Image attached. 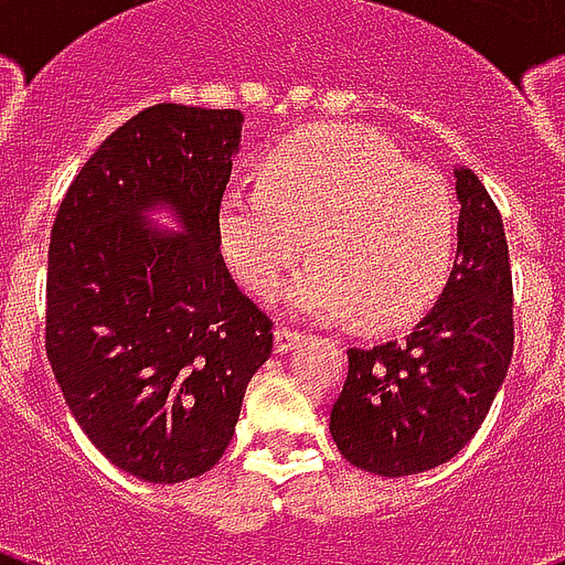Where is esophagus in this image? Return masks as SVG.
Masks as SVG:
<instances>
[{
    "mask_svg": "<svg viewBox=\"0 0 565 565\" xmlns=\"http://www.w3.org/2000/svg\"><path fill=\"white\" fill-rule=\"evenodd\" d=\"M301 340V331H292V328L278 326L275 328V352L287 354L290 349H296V343Z\"/></svg>",
    "mask_w": 565,
    "mask_h": 565,
    "instance_id": "obj_1",
    "label": "esophagus"
}]
</instances>
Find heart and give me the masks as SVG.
<instances>
[{
  "instance_id": "obj_1",
  "label": "heart",
  "mask_w": 565,
  "mask_h": 565,
  "mask_svg": "<svg viewBox=\"0 0 565 565\" xmlns=\"http://www.w3.org/2000/svg\"><path fill=\"white\" fill-rule=\"evenodd\" d=\"M222 255L269 299L305 248L287 308L390 328L428 308L457 248L451 188L386 135L354 122L299 128L269 149L264 179L234 181L216 213Z\"/></svg>"
}]
</instances>
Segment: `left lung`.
Wrapping results in <instances>:
<instances>
[{"label":"left lung","mask_w":565,"mask_h":565,"mask_svg":"<svg viewBox=\"0 0 565 565\" xmlns=\"http://www.w3.org/2000/svg\"><path fill=\"white\" fill-rule=\"evenodd\" d=\"M457 260L439 301L402 340L349 349L331 437L363 472L402 478L446 463L475 437L513 358L504 222L472 170H455Z\"/></svg>","instance_id":"obj_1"}]
</instances>
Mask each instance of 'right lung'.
<instances>
[{
    "mask_svg": "<svg viewBox=\"0 0 565 565\" xmlns=\"http://www.w3.org/2000/svg\"><path fill=\"white\" fill-rule=\"evenodd\" d=\"M239 119L175 102L140 110L87 158L52 225L46 358L87 439L140 481L220 463L273 354V319L220 255ZM158 203L180 213L181 235L145 225Z\"/></svg>",
    "mask_w": 565,
    "mask_h": 565,
    "instance_id": "obj_1",
    "label": "right lung"
}]
</instances>
